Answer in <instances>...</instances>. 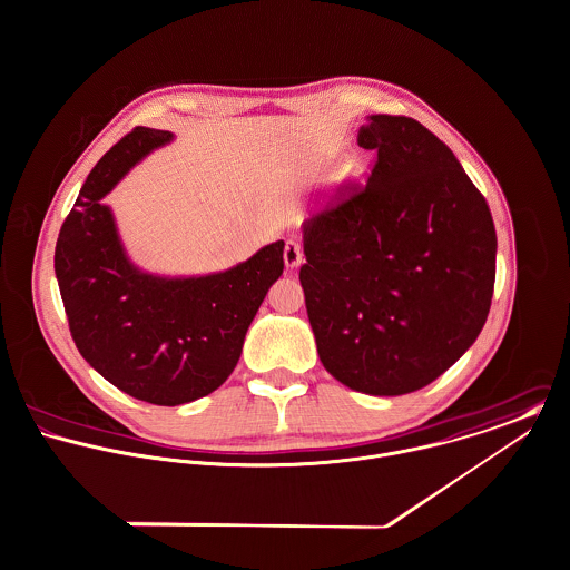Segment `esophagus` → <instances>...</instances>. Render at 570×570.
<instances>
[{
	"label": "esophagus",
	"mask_w": 570,
	"mask_h": 570,
	"mask_svg": "<svg viewBox=\"0 0 570 570\" xmlns=\"http://www.w3.org/2000/svg\"><path fill=\"white\" fill-rule=\"evenodd\" d=\"M304 262V248L297 239H288L284 246V264L286 268H297Z\"/></svg>",
	"instance_id": "esophagus-1"
}]
</instances>
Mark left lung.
Returning a JSON list of instances; mask_svg holds the SVG:
<instances>
[{"label":"left lung","instance_id":"8db88e82","mask_svg":"<svg viewBox=\"0 0 570 570\" xmlns=\"http://www.w3.org/2000/svg\"><path fill=\"white\" fill-rule=\"evenodd\" d=\"M367 183L304 223L299 282L324 367L372 396L416 392L478 340L495 228L454 151L407 116L372 115Z\"/></svg>","mask_w":570,"mask_h":570}]
</instances>
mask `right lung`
Here are the masks:
<instances>
[{"instance_id":"1","label":"right lung","mask_w":570,"mask_h":570,"mask_svg":"<svg viewBox=\"0 0 570 570\" xmlns=\"http://www.w3.org/2000/svg\"><path fill=\"white\" fill-rule=\"evenodd\" d=\"M171 131L136 127L97 163L59 230L55 273L81 356L120 392L183 405L218 390L237 365L246 331L284 271V239L220 273L167 277L125 253L101 200Z\"/></svg>"}]
</instances>
